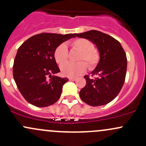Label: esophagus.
Instances as JSON below:
<instances>
[{"mask_svg":"<svg viewBox=\"0 0 146 146\" xmlns=\"http://www.w3.org/2000/svg\"><path fill=\"white\" fill-rule=\"evenodd\" d=\"M68 79H69L70 81H76V78H69Z\"/></svg>","mask_w":146,"mask_h":146,"instance_id":"34e87169","label":"esophagus"}]
</instances>
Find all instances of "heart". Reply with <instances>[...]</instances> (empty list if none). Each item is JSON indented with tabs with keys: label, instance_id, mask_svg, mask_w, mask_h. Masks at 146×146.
<instances>
[{
	"label": "heart",
	"instance_id": "b5f03b06",
	"mask_svg": "<svg viewBox=\"0 0 146 146\" xmlns=\"http://www.w3.org/2000/svg\"><path fill=\"white\" fill-rule=\"evenodd\" d=\"M70 46L75 50L80 52L77 60L80 61L78 63H66L61 66L62 75L70 78L81 76L87 70L88 66L91 70L96 68L100 60V53L97 48L94 47V44L90 40L84 38H77L70 41ZM53 57L56 63L62 65L68 60V54L67 47L62 44L56 48L53 53ZM85 61L88 64L87 66Z\"/></svg>",
	"mask_w": 146,
	"mask_h": 146
}]
</instances>
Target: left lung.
I'll list each match as a JSON object with an SVG mask.
<instances>
[{
  "mask_svg": "<svg viewBox=\"0 0 146 146\" xmlns=\"http://www.w3.org/2000/svg\"><path fill=\"white\" fill-rule=\"evenodd\" d=\"M75 36L85 38L96 45L100 53L98 65L92 76L84 77L85 86L80 91L83 102L91 106H101L118 96L125 82L127 71V57L121 44L116 39L98 30H90Z\"/></svg>",
  "mask_w": 146,
  "mask_h": 146,
  "instance_id": "obj_1",
  "label": "left lung"
}]
</instances>
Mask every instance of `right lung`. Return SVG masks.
<instances>
[{
    "instance_id": "add662e5",
    "label": "right lung",
    "mask_w": 146,
    "mask_h": 146,
    "mask_svg": "<svg viewBox=\"0 0 146 146\" xmlns=\"http://www.w3.org/2000/svg\"><path fill=\"white\" fill-rule=\"evenodd\" d=\"M72 37H75L74 34L40 33L19 48L14 61L13 76L19 91L29 103L44 107L59 100L62 86L68 79L52 76L60 72L53 53L59 45Z\"/></svg>"
}]
</instances>
